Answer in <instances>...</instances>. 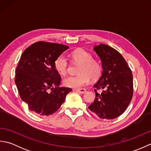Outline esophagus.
<instances>
[{
	"instance_id": "esophagus-1",
	"label": "esophagus",
	"mask_w": 151,
	"mask_h": 151,
	"mask_svg": "<svg viewBox=\"0 0 151 151\" xmlns=\"http://www.w3.org/2000/svg\"><path fill=\"white\" fill-rule=\"evenodd\" d=\"M74 91H76L77 93H81V94H84L86 92V90L85 89H73Z\"/></svg>"
}]
</instances>
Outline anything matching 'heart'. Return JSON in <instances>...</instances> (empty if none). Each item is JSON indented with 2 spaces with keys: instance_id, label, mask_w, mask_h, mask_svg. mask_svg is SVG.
I'll return each mask as SVG.
<instances>
[{
  "instance_id": "1",
  "label": "heart",
  "mask_w": 151,
  "mask_h": 151,
  "mask_svg": "<svg viewBox=\"0 0 151 151\" xmlns=\"http://www.w3.org/2000/svg\"><path fill=\"white\" fill-rule=\"evenodd\" d=\"M73 62L79 64L77 69L78 75L69 76L63 80V84L66 87L75 89L81 88L89 82V80H97L101 75L102 67L98 61L92 58V55L83 49H78L70 54ZM69 63L66 58L60 55L54 61V68L58 73L65 75L68 70Z\"/></svg>"
}]
</instances>
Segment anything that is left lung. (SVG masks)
Listing matches in <instances>:
<instances>
[{"label": "left lung", "mask_w": 151, "mask_h": 151, "mask_svg": "<svg viewBox=\"0 0 151 151\" xmlns=\"http://www.w3.org/2000/svg\"><path fill=\"white\" fill-rule=\"evenodd\" d=\"M93 50L100 58L102 72L96 89H103L101 94L95 91V99L88 108L103 119L119 116L132 100L133 76L127 63L117 50L107 45H95Z\"/></svg>", "instance_id": "8db88e82"}]
</instances>
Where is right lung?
I'll use <instances>...</instances> for the list:
<instances>
[{
    "label": "right lung",
    "mask_w": 151,
    "mask_h": 151,
    "mask_svg": "<svg viewBox=\"0 0 151 151\" xmlns=\"http://www.w3.org/2000/svg\"><path fill=\"white\" fill-rule=\"evenodd\" d=\"M68 49L62 44L39 41L22 54L15 70V84L22 100L37 115L54 114L72 91L59 87L61 77L54 68L56 58Z\"/></svg>",
    "instance_id": "right-lung-1"
}]
</instances>
